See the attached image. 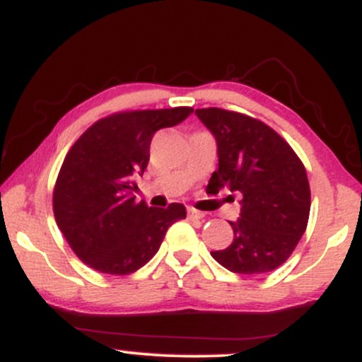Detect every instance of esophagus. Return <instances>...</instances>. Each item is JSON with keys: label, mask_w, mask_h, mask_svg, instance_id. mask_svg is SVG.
<instances>
[{"label": "esophagus", "mask_w": 362, "mask_h": 362, "mask_svg": "<svg viewBox=\"0 0 362 362\" xmlns=\"http://www.w3.org/2000/svg\"><path fill=\"white\" fill-rule=\"evenodd\" d=\"M187 216H189V219H202V218H204V214H202L201 211L194 209V207H189V209H187Z\"/></svg>", "instance_id": "1"}]
</instances>
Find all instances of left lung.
Here are the masks:
<instances>
[{"mask_svg":"<svg viewBox=\"0 0 362 362\" xmlns=\"http://www.w3.org/2000/svg\"><path fill=\"white\" fill-rule=\"evenodd\" d=\"M218 143V170L207 187L242 194L233 242L211 252L236 274H265L289 259L306 230L311 194L303 161L284 139L259 119L240 112L195 110Z\"/></svg>","mask_w":362,"mask_h":362,"instance_id":"1","label":"left lung"}]
</instances>
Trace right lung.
Listing matches in <instances>:
<instances>
[{
    "instance_id": "obj_1",
    "label": "right lung",
    "mask_w": 362,
    "mask_h": 362,
    "mask_svg": "<svg viewBox=\"0 0 362 362\" xmlns=\"http://www.w3.org/2000/svg\"><path fill=\"white\" fill-rule=\"evenodd\" d=\"M192 112H117L91 124L68 151L54 185V218L71 250L91 269L112 276L136 272L155 257L168 228L185 219L184 204L149 207L136 202L132 190L148 167L155 132Z\"/></svg>"
}]
</instances>
